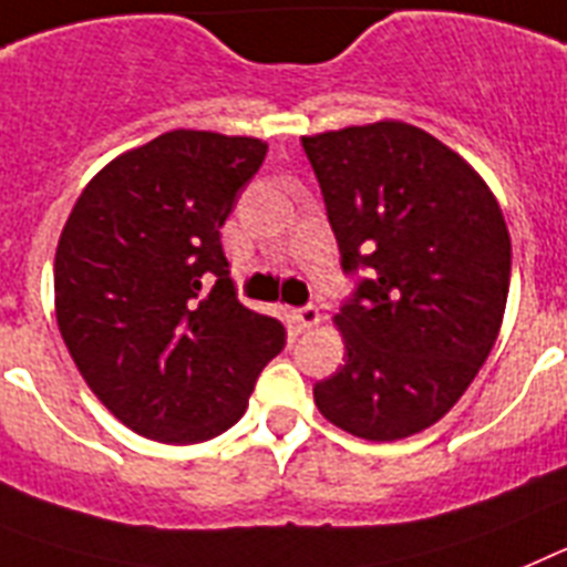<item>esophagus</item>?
Masks as SVG:
<instances>
[{"label":"esophagus","mask_w":567,"mask_h":567,"mask_svg":"<svg viewBox=\"0 0 567 567\" xmlns=\"http://www.w3.org/2000/svg\"><path fill=\"white\" fill-rule=\"evenodd\" d=\"M293 322H297V328H313V324H319V311L313 308V305H302V308H297L293 311Z\"/></svg>","instance_id":"esophagus-1"}]
</instances>
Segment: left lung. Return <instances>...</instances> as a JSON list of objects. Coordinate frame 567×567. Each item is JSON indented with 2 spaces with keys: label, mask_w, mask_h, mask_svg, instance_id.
I'll return each instance as SVG.
<instances>
[{
  "label": "left lung",
  "mask_w": 567,
  "mask_h": 567,
  "mask_svg": "<svg viewBox=\"0 0 567 567\" xmlns=\"http://www.w3.org/2000/svg\"><path fill=\"white\" fill-rule=\"evenodd\" d=\"M342 270L344 365L313 385L322 416L405 440L456 405L499 333L511 236L494 194L451 147L405 122L302 136Z\"/></svg>",
  "instance_id": "obj_1"
}]
</instances>
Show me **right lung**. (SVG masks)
I'll use <instances>...</instances> for the list:
<instances>
[{
    "label": "right lung",
    "instance_id": "obj_1",
    "mask_svg": "<svg viewBox=\"0 0 567 567\" xmlns=\"http://www.w3.org/2000/svg\"><path fill=\"white\" fill-rule=\"evenodd\" d=\"M265 154L250 136L167 131L93 176L59 236L62 339L102 405L147 440L228 431L285 348L282 324L236 299L219 239Z\"/></svg>",
    "mask_w": 567,
    "mask_h": 567
}]
</instances>
